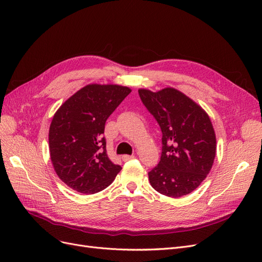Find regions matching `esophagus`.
I'll list each match as a JSON object with an SVG mask.
<instances>
[{
  "label": "esophagus",
  "instance_id": "1",
  "mask_svg": "<svg viewBox=\"0 0 262 262\" xmlns=\"http://www.w3.org/2000/svg\"><path fill=\"white\" fill-rule=\"evenodd\" d=\"M132 159H134V156L133 155H123L122 156V160L123 161H129V160H132Z\"/></svg>",
  "mask_w": 262,
  "mask_h": 262
}]
</instances>
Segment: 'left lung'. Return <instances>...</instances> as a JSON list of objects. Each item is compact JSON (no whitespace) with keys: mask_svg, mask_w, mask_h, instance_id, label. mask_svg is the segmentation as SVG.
<instances>
[{"mask_svg":"<svg viewBox=\"0 0 262 262\" xmlns=\"http://www.w3.org/2000/svg\"><path fill=\"white\" fill-rule=\"evenodd\" d=\"M140 98L162 132L160 161L148 172L161 194L179 198L192 192L210 173L216 137L207 114L174 88L158 92L140 89Z\"/></svg>","mask_w":262,"mask_h":262,"instance_id":"1","label":"left lung"}]
</instances>
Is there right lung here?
I'll list each match as a JSON object with an SVG mask.
<instances>
[{
    "label": "right lung",
    "mask_w": 262,
    "mask_h": 262,
    "mask_svg": "<svg viewBox=\"0 0 262 262\" xmlns=\"http://www.w3.org/2000/svg\"><path fill=\"white\" fill-rule=\"evenodd\" d=\"M131 89L88 85L67 100L49 128L50 159L59 179L81 193L108 187L121 170L106 152L105 122Z\"/></svg>",
    "instance_id": "right-lung-1"
}]
</instances>
